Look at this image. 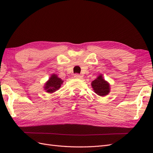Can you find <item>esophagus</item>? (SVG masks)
<instances>
[{
	"instance_id": "1",
	"label": "esophagus",
	"mask_w": 153,
	"mask_h": 153,
	"mask_svg": "<svg viewBox=\"0 0 153 153\" xmlns=\"http://www.w3.org/2000/svg\"><path fill=\"white\" fill-rule=\"evenodd\" d=\"M74 77L77 78V79H82L83 76L80 75V74H76L75 75H74Z\"/></svg>"
}]
</instances>
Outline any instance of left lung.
I'll return each mask as SVG.
<instances>
[{
	"instance_id": "1",
	"label": "left lung",
	"mask_w": 153,
	"mask_h": 153,
	"mask_svg": "<svg viewBox=\"0 0 153 153\" xmlns=\"http://www.w3.org/2000/svg\"><path fill=\"white\" fill-rule=\"evenodd\" d=\"M91 85L94 93L100 97H104L110 92V85L104 79L102 75L98 76L97 79L91 83Z\"/></svg>"
}]
</instances>
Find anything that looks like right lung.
Instances as JSON below:
<instances>
[{"instance_id": "add662e5", "label": "right lung", "mask_w": 153, "mask_h": 153, "mask_svg": "<svg viewBox=\"0 0 153 153\" xmlns=\"http://www.w3.org/2000/svg\"><path fill=\"white\" fill-rule=\"evenodd\" d=\"M63 81L60 78L58 77L56 74H53L45 84L44 89L47 93H53L59 89Z\"/></svg>"}]
</instances>
